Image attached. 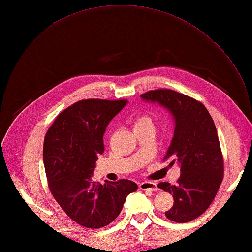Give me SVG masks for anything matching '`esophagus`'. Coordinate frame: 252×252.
Wrapping results in <instances>:
<instances>
[{
	"mask_svg": "<svg viewBox=\"0 0 252 252\" xmlns=\"http://www.w3.org/2000/svg\"><path fill=\"white\" fill-rule=\"evenodd\" d=\"M139 187L141 190L144 191H151V192H155L158 190L156 184L153 182H143L139 185Z\"/></svg>",
	"mask_w": 252,
	"mask_h": 252,
	"instance_id": "1",
	"label": "esophagus"
}]
</instances>
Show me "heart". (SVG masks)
<instances>
[{"label": "heart", "instance_id": "heart-1", "mask_svg": "<svg viewBox=\"0 0 252 252\" xmlns=\"http://www.w3.org/2000/svg\"><path fill=\"white\" fill-rule=\"evenodd\" d=\"M144 125H151V126H153L152 118L150 116H148V115H141V116H139L136 119V122H135V126H144Z\"/></svg>", "mask_w": 252, "mask_h": 252}]
</instances>
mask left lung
<instances>
[{"mask_svg":"<svg viewBox=\"0 0 252 252\" xmlns=\"http://www.w3.org/2000/svg\"><path fill=\"white\" fill-rule=\"evenodd\" d=\"M157 102L174 117V138L164 156L169 165L179 163L177 185L167 182L158 187L173 195L174 205L165 217L176 222H187L201 216L215 199L223 178V159L215 123L205 106L173 90L160 89L141 95Z\"/></svg>","mask_w":252,"mask_h":252,"instance_id":"1","label":"left lung"}]
</instances>
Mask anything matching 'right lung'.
<instances>
[{
	"label": "right lung",
	"instance_id": "obj_1",
	"mask_svg": "<svg viewBox=\"0 0 252 252\" xmlns=\"http://www.w3.org/2000/svg\"><path fill=\"white\" fill-rule=\"evenodd\" d=\"M126 100L88 99L61 112L48 129L43 157L49 189L73 221L100 229L121 214L126 196L137 191L129 180L92 181L98 156L104 152L103 135Z\"/></svg>",
	"mask_w": 252,
	"mask_h": 252
}]
</instances>
